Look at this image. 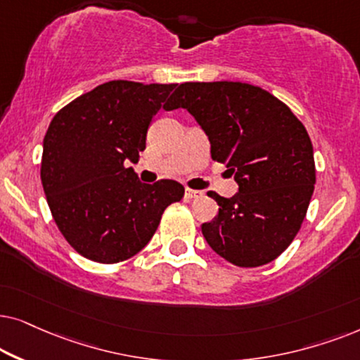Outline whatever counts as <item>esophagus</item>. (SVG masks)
Masks as SVG:
<instances>
[{
    "instance_id": "obj_1",
    "label": "esophagus",
    "mask_w": 360,
    "mask_h": 360,
    "mask_svg": "<svg viewBox=\"0 0 360 360\" xmlns=\"http://www.w3.org/2000/svg\"><path fill=\"white\" fill-rule=\"evenodd\" d=\"M186 199H198V198H200V195H202V193H200V191H195V189H186Z\"/></svg>"
}]
</instances>
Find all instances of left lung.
Returning a JSON list of instances; mask_svg holds the SVG:
<instances>
[{
	"instance_id": "left-lung-1",
	"label": "left lung",
	"mask_w": 360,
	"mask_h": 360,
	"mask_svg": "<svg viewBox=\"0 0 360 360\" xmlns=\"http://www.w3.org/2000/svg\"><path fill=\"white\" fill-rule=\"evenodd\" d=\"M166 110L186 108L227 165L238 193L214 191L219 215L202 224L210 248L237 266L266 265L300 232L316 183L313 145L304 124L270 92L242 82L177 85Z\"/></svg>"
}]
</instances>
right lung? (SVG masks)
<instances>
[{
    "mask_svg": "<svg viewBox=\"0 0 360 360\" xmlns=\"http://www.w3.org/2000/svg\"><path fill=\"white\" fill-rule=\"evenodd\" d=\"M176 84L112 80L72 100L44 136L41 181L60 233L98 263L128 260L155 236L184 188L171 179L143 184L128 162L146 148L153 115Z\"/></svg>",
    "mask_w": 360,
    "mask_h": 360,
    "instance_id": "right-lung-1",
    "label": "right lung"
}]
</instances>
